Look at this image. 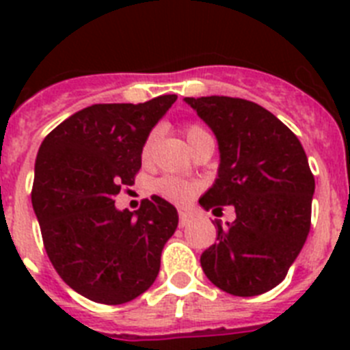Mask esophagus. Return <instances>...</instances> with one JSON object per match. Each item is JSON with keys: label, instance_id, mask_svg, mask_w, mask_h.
Returning <instances> with one entry per match:
<instances>
[{"label": "esophagus", "instance_id": "obj_1", "mask_svg": "<svg viewBox=\"0 0 350 350\" xmlns=\"http://www.w3.org/2000/svg\"><path fill=\"white\" fill-rule=\"evenodd\" d=\"M191 221H193V215H191L189 212H184V210H180V212H178V224H180V228L187 226Z\"/></svg>", "mask_w": 350, "mask_h": 350}]
</instances>
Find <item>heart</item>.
<instances>
[{"label":"heart","mask_w":350,"mask_h":350,"mask_svg":"<svg viewBox=\"0 0 350 350\" xmlns=\"http://www.w3.org/2000/svg\"><path fill=\"white\" fill-rule=\"evenodd\" d=\"M157 137H159V133L157 129L148 133V137L145 138L144 145H142V157L145 161H148L152 157L154 148H156L157 144ZM210 137V133L206 131L205 128H202L200 124H189L185 128V138L189 142L191 148L198 144V142H202L203 138ZM154 189L156 193H159L161 196L168 200L172 203H187L194 194L198 193V185L194 182L185 180V178L180 177H173V175H166V177L159 178V180L154 184Z\"/></svg>","instance_id":"1"}]
</instances>
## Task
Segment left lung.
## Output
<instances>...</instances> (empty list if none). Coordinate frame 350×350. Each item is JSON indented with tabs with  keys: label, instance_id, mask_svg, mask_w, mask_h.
Wrapping results in <instances>:
<instances>
[{
	"label": "left lung",
	"instance_id": "1",
	"mask_svg": "<svg viewBox=\"0 0 350 350\" xmlns=\"http://www.w3.org/2000/svg\"><path fill=\"white\" fill-rule=\"evenodd\" d=\"M219 144L217 178L200 198L205 210L233 205L237 219L217 226V243L200 258L213 286L258 296L286 279L310 231L315 180L296 135L258 103L185 98Z\"/></svg>",
	"mask_w": 350,
	"mask_h": 350
}]
</instances>
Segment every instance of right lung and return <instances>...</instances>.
Instances as JSON below:
<instances>
[{"label": "right lung", "instance_id": "right-lung-1", "mask_svg": "<svg viewBox=\"0 0 350 350\" xmlns=\"http://www.w3.org/2000/svg\"><path fill=\"white\" fill-rule=\"evenodd\" d=\"M175 100L91 105L40 145L31 202L43 245L61 279L91 301H131L159 273L177 208L154 194L137 212L117 210L116 196L133 185L142 145Z\"/></svg>", "mask_w": 350, "mask_h": 350}]
</instances>
